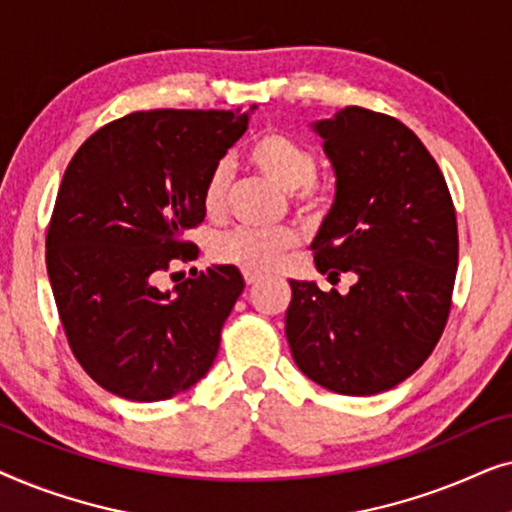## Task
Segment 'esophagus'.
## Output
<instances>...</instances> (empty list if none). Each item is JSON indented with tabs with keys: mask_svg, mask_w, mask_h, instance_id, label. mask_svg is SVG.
<instances>
[{
	"mask_svg": "<svg viewBox=\"0 0 512 512\" xmlns=\"http://www.w3.org/2000/svg\"><path fill=\"white\" fill-rule=\"evenodd\" d=\"M244 282H247V286H256L258 282H261V277H258V275H244Z\"/></svg>",
	"mask_w": 512,
	"mask_h": 512,
	"instance_id": "34e87169",
	"label": "esophagus"
}]
</instances>
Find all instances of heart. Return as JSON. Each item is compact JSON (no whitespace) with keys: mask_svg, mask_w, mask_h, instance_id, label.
I'll use <instances>...</instances> for the list:
<instances>
[{"mask_svg":"<svg viewBox=\"0 0 512 512\" xmlns=\"http://www.w3.org/2000/svg\"><path fill=\"white\" fill-rule=\"evenodd\" d=\"M247 158L265 179L291 193L293 205L300 214H314L324 205V193L314 181L317 156L305 142L284 132H265L249 146ZM230 174L233 170L228 160H219L209 170L205 188H202V207L209 216H219L226 207ZM296 247L298 235L289 228L270 230V233L233 228L214 237L209 254L216 263L242 270L244 275H268V272H275Z\"/></svg>","mask_w":512,"mask_h":512,"instance_id":"heart-1","label":"heart"}]
</instances>
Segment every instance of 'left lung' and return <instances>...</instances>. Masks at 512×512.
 Here are the masks:
<instances>
[{
  "mask_svg": "<svg viewBox=\"0 0 512 512\" xmlns=\"http://www.w3.org/2000/svg\"><path fill=\"white\" fill-rule=\"evenodd\" d=\"M335 172L314 265L347 296L291 279L286 340L321 387L373 396L410 377L436 347L457 277V214L445 177L408 125L363 107L312 123Z\"/></svg>",
  "mask_w": 512,
  "mask_h": 512,
  "instance_id": "8db88e82",
  "label": "left lung"
}]
</instances>
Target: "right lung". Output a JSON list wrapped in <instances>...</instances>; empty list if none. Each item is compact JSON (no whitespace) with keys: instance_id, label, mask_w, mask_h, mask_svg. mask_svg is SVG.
Masks as SVG:
<instances>
[{"instance_id":"right-lung-1","label":"right lung","mask_w":512,"mask_h":512,"mask_svg":"<svg viewBox=\"0 0 512 512\" xmlns=\"http://www.w3.org/2000/svg\"><path fill=\"white\" fill-rule=\"evenodd\" d=\"M247 123L240 111H135L67 165L46 233L48 279L76 361L111 394L165 401L212 368L244 291L240 270L212 265L174 289L158 284L198 258L184 233L205 221L207 174Z\"/></svg>"}]
</instances>
